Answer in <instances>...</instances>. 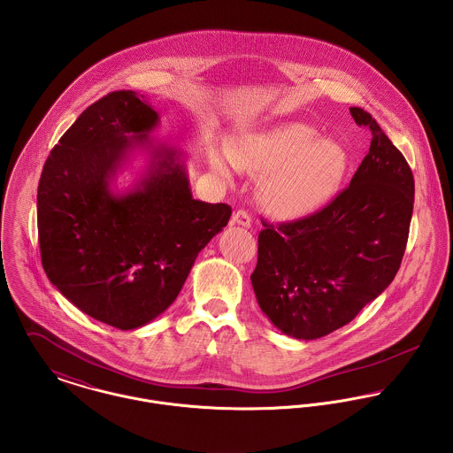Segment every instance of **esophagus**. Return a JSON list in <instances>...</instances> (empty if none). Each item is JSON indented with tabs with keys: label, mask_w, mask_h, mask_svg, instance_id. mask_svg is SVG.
I'll use <instances>...</instances> for the list:
<instances>
[{
	"label": "esophagus",
	"mask_w": 453,
	"mask_h": 453,
	"mask_svg": "<svg viewBox=\"0 0 453 453\" xmlns=\"http://www.w3.org/2000/svg\"><path fill=\"white\" fill-rule=\"evenodd\" d=\"M233 224H238V226H243V227H250L251 226V215L247 210H236L233 213Z\"/></svg>",
	"instance_id": "34e87169"
}]
</instances>
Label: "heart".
I'll use <instances>...</instances> for the list:
<instances>
[{"label": "heart", "instance_id": "b5f03b06", "mask_svg": "<svg viewBox=\"0 0 453 453\" xmlns=\"http://www.w3.org/2000/svg\"><path fill=\"white\" fill-rule=\"evenodd\" d=\"M231 157L242 168L269 172L264 180L265 200L285 217L309 213L326 202L348 166V154L339 142L318 139V132L303 123H288L253 135ZM211 165L220 175H229L220 156H215Z\"/></svg>", "mask_w": 453, "mask_h": 453}]
</instances>
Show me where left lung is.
Instances as JSON below:
<instances>
[{
    "mask_svg": "<svg viewBox=\"0 0 453 453\" xmlns=\"http://www.w3.org/2000/svg\"><path fill=\"white\" fill-rule=\"evenodd\" d=\"M370 151L351 184L297 220H262L251 287L283 334L312 341L348 325L395 280L408 242L415 184L402 152L361 107Z\"/></svg>",
    "mask_w": 453,
    "mask_h": 453,
    "instance_id": "obj_1",
    "label": "left lung"
}]
</instances>
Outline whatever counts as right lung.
<instances>
[{
  "mask_svg": "<svg viewBox=\"0 0 453 453\" xmlns=\"http://www.w3.org/2000/svg\"><path fill=\"white\" fill-rule=\"evenodd\" d=\"M159 118L132 90L88 105L60 137L38 184L42 264L80 311L134 330L177 299L198 253L231 206L195 200L180 152L159 146L139 186L114 196L111 179Z\"/></svg>",
  "mask_w": 453,
  "mask_h": 453,
  "instance_id": "1",
  "label": "right lung"
}]
</instances>
